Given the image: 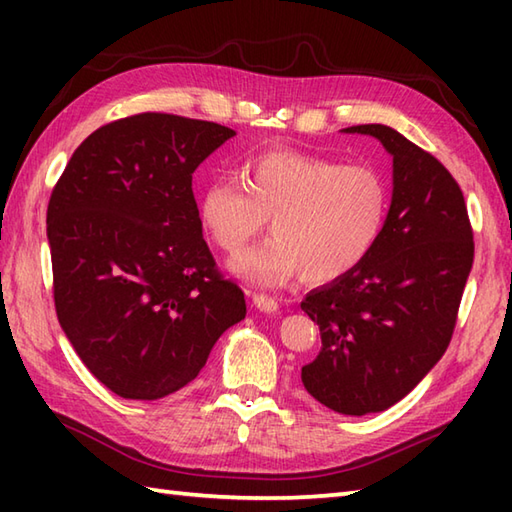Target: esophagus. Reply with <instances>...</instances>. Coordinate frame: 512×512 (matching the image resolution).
I'll return each mask as SVG.
<instances>
[{
  "label": "esophagus",
  "instance_id": "obj_1",
  "mask_svg": "<svg viewBox=\"0 0 512 512\" xmlns=\"http://www.w3.org/2000/svg\"><path fill=\"white\" fill-rule=\"evenodd\" d=\"M253 306H255L257 310H262V312H277L279 303H277V299H275V297H268V295H253Z\"/></svg>",
  "mask_w": 512,
  "mask_h": 512
}]
</instances>
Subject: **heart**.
Here are the masks:
<instances>
[{
    "instance_id": "heart-1",
    "label": "heart",
    "mask_w": 512,
    "mask_h": 512,
    "mask_svg": "<svg viewBox=\"0 0 512 512\" xmlns=\"http://www.w3.org/2000/svg\"><path fill=\"white\" fill-rule=\"evenodd\" d=\"M389 211V184L369 165L303 151H266L244 167V184L215 180L200 200L202 224L224 253L237 255L266 231L275 235L237 257L233 273L277 288L303 273L325 284L361 266Z\"/></svg>"
}]
</instances>
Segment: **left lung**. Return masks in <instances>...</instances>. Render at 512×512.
<instances>
[{"mask_svg":"<svg viewBox=\"0 0 512 512\" xmlns=\"http://www.w3.org/2000/svg\"><path fill=\"white\" fill-rule=\"evenodd\" d=\"M343 132L380 140L394 191L365 262L301 301L321 332L301 380L328 409L365 416L405 398L447 352L475 246L464 195L440 160L387 125Z\"/></svg>","mask_w":512,"mask_h":512,"instance_id":"left-lung-1","label":"left lung"}]
</instances>
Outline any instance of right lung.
Segmentation results:
<instances>
[{"label": "right lung", "instance_id": "add662e5", "mask_svg": "<svg viewBox=\"0 0 512 512\" xmlns=\"http://www.w3.org/2000/svg\"><path fill=\"white\" fill-rule=\"evenodd\" d=\"M235 132L173 114L103 125L76 147L48 204L54 308L83 365L129 400L200 374L246 317L215 268L191 180Z\"/></svg>", "mask_w": 512, "mask_h": 512}]
</instances>
